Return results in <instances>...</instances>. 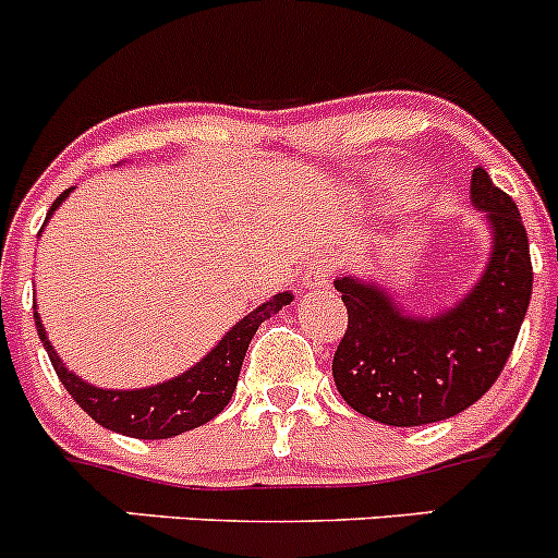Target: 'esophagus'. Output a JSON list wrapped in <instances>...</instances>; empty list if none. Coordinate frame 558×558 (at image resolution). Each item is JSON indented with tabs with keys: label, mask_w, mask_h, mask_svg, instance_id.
<instances>
[{
	"label": "esophagus",
	"mask_w": 558,
	"mask_h": 558,
	"mask_svg": "<svg viewBox=\"0 0 558 558\" xmlns=\"http://www.w3.org/2000/svg\"><path fill=\"white\" fill-rule=\"evenodd\" d=\"M331 274H333V259L328 257V254H317V257H312L310 263L304 265V288L306 290H320V288H328V282H331Z\"/></svg>",
	"instance_id": "1"
}]
</instances>
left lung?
Returning <instances> with one entry per match:
<instances>
[{"label": "left lung", "instance_id": "left-lung-1", "mask_svg": "<svg viewBox=\"0 0 558 558\" xmlns=\"http://www.w3.org/2000/svg\"><path fill=\"white\" fill-rule=\"evenodd\" d=\"M471 203L493 232L480 282L452 310L413 317L384 288L339 276L348 331L333 353V384L353 411L391 427L444 422L498 380L532 299V257L521 210L482 167Z\"/></svg>", "mask_w": 558, "mask_h": 558}]
</instances>
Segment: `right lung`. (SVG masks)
Here are the masks:
<instances>
[{
    "label": "right lung",
    "mask_w": 558,
    "mask_h": 558,
    "mask_svg": "<svg viewBox=\"0 0 558 558\" xmlns=\"http://www.w3.org/2000/svg\"><path fill=\"white\" fill-rule=\"evenodd\" d=\"M71 189L62 191L51 205L46 221L54 216L68 199ZM293 301V293H279L254 312H248L243 320H238L225 337L219 339L214 350L205 355L203 362H196L194 367L180 373L178 378L163 380V384L147 386V389H100V386L87 384L78 378L76 373L62 364L57 350L51 348L49 337L40 315L35 312V326L40 333L46 353H49L54 373L60 375L62 386L68 395L78 402L89 418L100 424V427L111 429V433H123L131 438H145V441H156V438H172V435L194 429L199 424L210 422L219 416L230 402L232 391L238 386V375H241L243 355H246L248 342L257 333L259 323L274 317L276 312L288 306Z\"/></svg>",
    "instance_id": "add662e5"
}]
</instances>
